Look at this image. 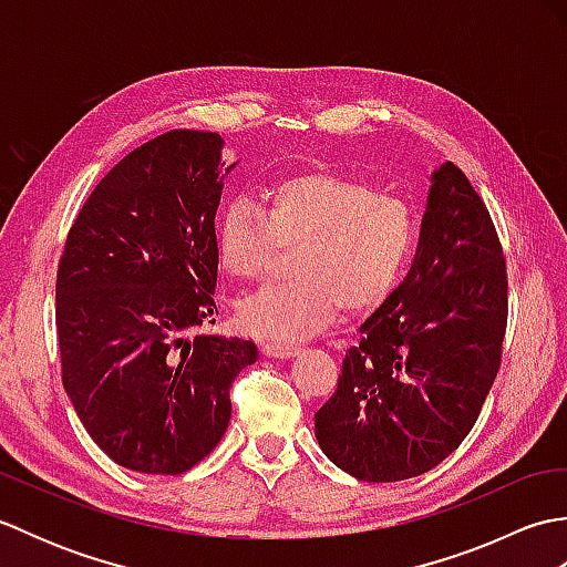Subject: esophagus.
I'll return each instance as SVG.
<instances>
[{
  "label": "esophagus",
  "instance_id": "obj_1",
  "mask_svg": "<svg viewBox=\"0 0 567 567\" xmlns=\"http://www.w3.org/2000/svg\"><path fill=\"white\" fill-rule=\"evenodd\" d=\"M262 353L272 355V358H292L299 353L297 343H287V341H265L262 343Z\"/></svg>",
  "mask_w": 567,
  "mask_h": 567
}]
</instances>
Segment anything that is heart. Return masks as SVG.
Here are the masks:
<instances>
[{
	"label": "heart",
	"mask_w": 567,
	"mask_h": 567,
	"mask_svg": "<svg viewBox=\"0 0 567 567\" xmlns=\"http://www.w3.org/2000/svg\"><path fill=\"white\" fill-rule=\"evenodd\" d=\"M419 214L394 192L336 171L277 179L258 199L226 204L216 221L224 270L244 282L268 275L277 248H292L295 280L238 305L240 327L268 339H302L341 307L363 315L388 299L412 262Z\"/></svg>",
	"instance_id": "1"
}]
</instances>
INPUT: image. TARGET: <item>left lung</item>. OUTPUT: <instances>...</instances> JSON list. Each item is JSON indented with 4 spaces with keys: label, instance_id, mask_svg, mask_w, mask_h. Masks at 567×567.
Here are the masks:
<instances>
[{
    "label": "left lung",
    "instance_id": "8db88e82",
    "mask_svg": "<svg viewBox=\"0 0 567 567\" xmlns=\"http://www.w3.org/2000/svg\"><path fill=\"white\" fill-rule=\"evenodd\" d=\"M507 260L461 167L431 175L404 282L348 348L339 388L315 414L329 461L363 483L429 473L475 426L502 363Z\"/></svg>",
    "mask_w": 567,
    "mask_h": 567
}]
</instances>
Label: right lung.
<instances>
[{
  "label": "right lung",
  "instance_id": "add662e5",
  "mask_svg": "<svg viewBox=\"0 0 567 567\" xmlns=\"http://www.w3.org/2000/svg\"><path fill=\"white\" fill-rule=\"evenodd\" d=\"M221 146L173 128L131 151L82 204L58 262L63 388L92 441L136 473L207 457L231 419L228 390L258 360L252 341L199 331L219 315Z\"/></svg>",
  "mask_w": 567,
  "mask_h": 567
}]
</instances>
